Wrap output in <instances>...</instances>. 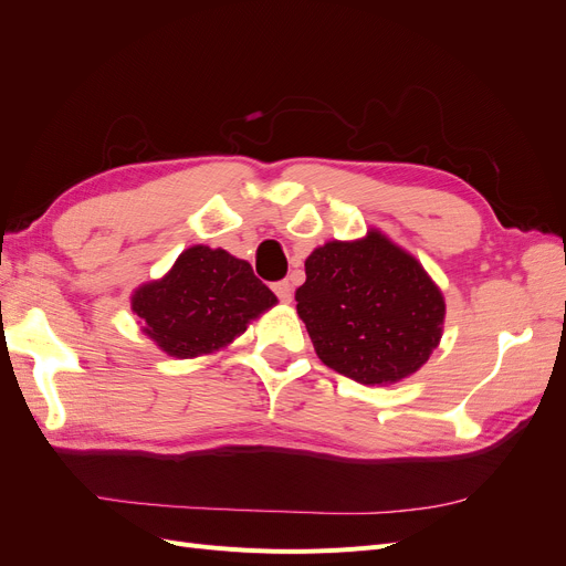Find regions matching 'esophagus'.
I'll return each instance as SVG.
<instances>
[{"label":"esophagus","instance_id":"obj_1","mask_svg":"<svg viewBox=\"0 0 566 566\" xmlns=\"http://www.w3.org/2000/svg\"><path fill=\"white\" fill-rule=\"evenodd\" d=\"M273 293L279 295L281 302H293V283H290V281L273 283Z\"/></svg>","mask_w":566,"mask_h":566}]
</instances>
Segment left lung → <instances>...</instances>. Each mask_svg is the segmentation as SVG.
<instances>
[{
    "label": "left lung",
    "instance_id": "1",
    "mask_svg": "<svg viewBox=\"0 0 566 566\" xmlns=\"http://www.w3.org/2000/svg\"><path fill=\"white\" fill-rule=\"evenodd\" d=\"M304 271L297 314L321 361L345 378L394 385L418 373L439 347L443 293L380 229L318 245Z\"/></svg>",
    "mask_w": 566,
    "mask_h": 566
}]
</instances>
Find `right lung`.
<instances>
[{"instance_id": "right-lung-1", "label": "right lung", "mask_w": 566, "mask_h": 566, "mask_svg": "<svg viewBox=\"0 0 566 566\" xmlns=\"http://www.w3.org/2000/svg\"><path fill=\"white\" fill-rule=\"evenodd\" d=\"M279 300L245 260L221 248L191 245L163 279L132 293L142 333L175 358H196L229 347L250 321Z\"/></svg>"}]
</instances>
